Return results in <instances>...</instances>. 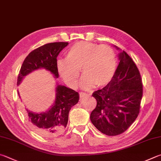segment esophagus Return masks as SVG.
<instances>
[{
	"label": "esophagus",
	"mask_w": 161,
	"mask_h": 161,
	"mask_svg": "<svg viewBox=\"0 0 161 161\" xmlns=\"http://www.w3.org/2000/svg\"><path fill=\"white\" fill-rule=\"evenodd\" d=\"M87 96V94L86 93H84V92H80V96L81 98H82L83 97H84V96Z\"/></svg>",
	"instance_id": "obj_1"
}]
</instances>
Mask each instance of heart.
<instances>
[{
	"label": "heart",
	"mask_w": 161,
	"mask_h": 161,
	"mask_svg": "<svg viewBox=\"0 0 161 161\" xmlns=\"http://www.w3.org/2000/svg\"><path fill=\"white\" fill-rule=\"evenodd\" d=\"M57 67L63 80L69 86L75 87L80 74H84L80 86L89 89L101 87L112 80L116 69V58L113 48L87 42H79L71 46L66 59L58 60Z\"/></svg>",
	"instance_id": "b5f03b06"
}]
</instances>
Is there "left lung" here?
<instances>
[{
  "mask_svg": "<svg viewBox=\"0 0 161 161\" xmlns=\"http://www.w3.org/2000/svg\"><path fill=\"white\" fill-rule=\"evenodd\" d=\"M118 58L112 80L92 94L97 104L91 113V121L108 136L118 135L131 126L139 113L143 95L141 75L135 63L124 51Z\"/></svg>",
  "mask_w": 161,
  "mask_h": 161,
  "instance_id": "1",
  "label": "left lung"
}]
</instances>
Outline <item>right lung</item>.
Masks as SVG:
<instances>
[{
	"label": "right lung",
	"mask_w": 161,
	"mask_h": 161,
	"mask_svg": "<svg viewBox=\"0 0 161 161\" xmlns=\"http://www.w3.org/2000/svg\"><path fill=\"white\" fill-rule=\"evenodd\" d=\"M68 45V42L50 43L31 51L25 58L20 68L17 77V86L26 75L41 68L46 69L55 78H58L57 57ZM17 93L19 96L18 91ZM79 98L78 92L57 84L54 103L48 110L36 113L24 108V112L29 124L37 134L44 137L56 136L65 131L68 125L69 110L78 103Z\"/></svg>",
	"instance_id": "add662e5"
}]
</instances>
